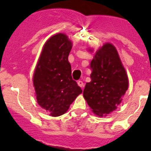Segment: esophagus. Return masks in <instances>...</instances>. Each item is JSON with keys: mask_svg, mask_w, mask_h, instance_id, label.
Instances as JSON below:
<instances>
[{"mask_svg": "<svg viewBox=\"0 0 151 151\" xmlns=\"http://www.w3.org/2000/svg\"><path fill=\"white\" fill-rule=\"evenodd\" d=\"M77 84L80 87H81V88H83V86H84V83H83V81H81V80H79L78 82H77Z\"/></svg>", "mask_w": 151, "mask_h": 151, "instance_id": "34e87169", "label": "esophagus"}]
</instances>
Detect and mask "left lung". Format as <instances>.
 <instances>
[{
  "label": "left lung",
  "instance_id": "obj_1",
  "mask_svg": "<svg viewBox=\"0 0 151 151\" xmlns=\"http://www.w3.org/2000/svg\"><path fill=\"white\" fill-rule=\"evenodd\" d=\"M91 68V80L85 85L83 96L95 115L106 116L121 104L129 88L128 76L116 48L109 43L97 50Z\"/></svg>",
  "mask_w": 151,
  "mask_h": 151
}]
</instances>
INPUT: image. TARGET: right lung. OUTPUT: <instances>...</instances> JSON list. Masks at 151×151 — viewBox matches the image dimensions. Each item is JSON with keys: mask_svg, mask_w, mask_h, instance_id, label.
I'll list each match as a JSON object with an SVG mask.
<instances>
[{"mask_svg": "<svg viewBox=\"0 0 151 151\" xmlns=\"http://www.w3.org/2000/svg\"><path fill=\"white\" fill-rule=\"evenodd\" d=\"M72 43L63 33L47 41L33 74L37 102L52 117L63 115L83 91L71 77L68 60Z\"/></svg>", "mask_w": 151, "mask_h": 151, "instance_id": "obj_1", "label": "right lung"}]
</instances>
